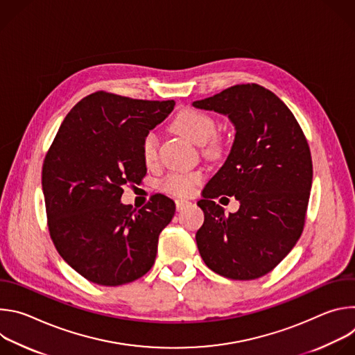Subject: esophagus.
<instances>
[{
  "label": "esophagus",
  "instance_id": "34e87169",
  "mask_svg": "<svg viewBox=\"0 0 355 355\" xmlns=\"http://www.w3.org/2000/svg\"><path fill=\"white\" fill-rule=\"evenodd\" d=\"M191 204V202L185 200V199H177L175 200V207H177V211H182L185 207H188Z\"/></svg>",
  "mask_w": 355,
  "mask_h": 355
}]
</instances>
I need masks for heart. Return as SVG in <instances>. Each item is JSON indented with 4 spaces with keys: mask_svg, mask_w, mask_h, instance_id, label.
<instances>
[{
    "mask_svg": "<svg viewBox=\"0 0 355 355\" xmlns=\"http://www.w3.org/2000/svg\"><path fill=\"white\" fill-rule=\"evenodd\" d=\"M216 121L208 112L187 108L181 111L175 121L174 128L191 139L196 144H208L207 151L211 155H219L222 151V141L215 136ZM159 139L155 132H147L141 140V156L144 163L151 164L157 159ZM202 180L200 171L189 173H173L167 175L162 184L163 189L178 195L188 196L195 191L196 184Z\"/></svg>",
    "mask_w": 355,
    "mask_h": 355,
    "instance_id": "obj_1",
    "label": "heart"
}]
</instances>
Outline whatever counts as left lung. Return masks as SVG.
Returning a JSON list of instances; mask_svg holds the SVG:
<instances>
[{
  "mask_svg": "<svg viewBox=\"0 0 355 355\" xmlns=\"http://www.w3.org/2000/svg\"><path fill=\"white\" fill-rule=\"evenodd\" d=\"M226 115L236 135L220 170L207 184L204 225L196 232L199 254L216 274L239 281L272 271L305 226L313 166L308 140L289 108L259 84H239L192 103ZM241 202L225 216L211 199Z\"/></svg>",
  "mask_w": 355,
  "mask_h": 355,
  "instance_id": "left-lung-1",
  "label": "left lung"
}]
</instances>
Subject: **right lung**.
<instances>
[{"label": "right lung", "instance_id": "right-lung-1", "mask_svg": "<svg viewBox=\"0 0 355 355\" xmlns=\"http://www.w3.org/2000/svg\"><path fill=\"white\" fill-rule=\"evenodd\" d=\"M174 105L96 91L67 114L47 151L42 188L50 237L63 260L94 284H129L155 264L174 200L156 193L133 209L121 196L123 185L146 175L141 140Z\"/></svg>", "mask_w": 355, "mask_h": 355}]
</instances>
